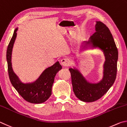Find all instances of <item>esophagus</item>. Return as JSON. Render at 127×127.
I'll use <instances>...</instances> for the list:
<instances>
[{
    "mask_svg": "<svg viewBox=\"0 0 127 127\" xmlns=\"http://www.w3.org/2000/svg\"><path fill=\"white\" fill-rule=\"evenodd\" d=\"M61 64L63 66H65V67H67V66H70V62L69 61V60H68V59L64 58V59H62L61 60Z\"/></svg>",
    "mask_w": 127,
    "mask_h": 127,
    "instance_id": "obj_1",
    "label": "esophagus"
}]
</instances>
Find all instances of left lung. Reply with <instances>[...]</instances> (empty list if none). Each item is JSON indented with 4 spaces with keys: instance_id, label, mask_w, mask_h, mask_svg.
Here are the masks:
<instances>
[{
    "instance_id": "obj_1",
    "label": "left lung",
    "mask_w": 127,
    "mask_h": 127,
    "mask_svg": "<svg viewBox=\"0 0 127 127\" xmlns=\"http://www.w3.org/2000/svg\"><path fill=\"white\" fill-rule=\"evenodd\" d=\"M86 44H93L103 51L105 57L104 77L97 84L89 83L78 70L69 68L73 91L77 98L85 102L97 100L108 92L114 84L117 72L118 52L110 30L101 22H96L95 32Z\"/></svg>"
}]
</instances>
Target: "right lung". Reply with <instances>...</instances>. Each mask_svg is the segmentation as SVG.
<instances>
[{
  "mask_svg": "<svg viewBox=\"0 0 127 127\" xmlns=\"http://www.w3.org/2000/svg\"><path fill=\"white\" fill-rule=\"evenodd\" d=\"M17 28L14 31L6 50V60L8 62V71L10 81L19 95L27 101L31 103L40 104L46 101L52 94V87L55 77L62 68L59 62L42 72L39 78L32 83L23 84L13 72L11 63V57L13 44L17 36Z\"/></svg>",
  "mask_w": 127,
  "mask_h": 127,
  "instance_id": "obj_1",
  "label": "right lung"
}]
</instances>
